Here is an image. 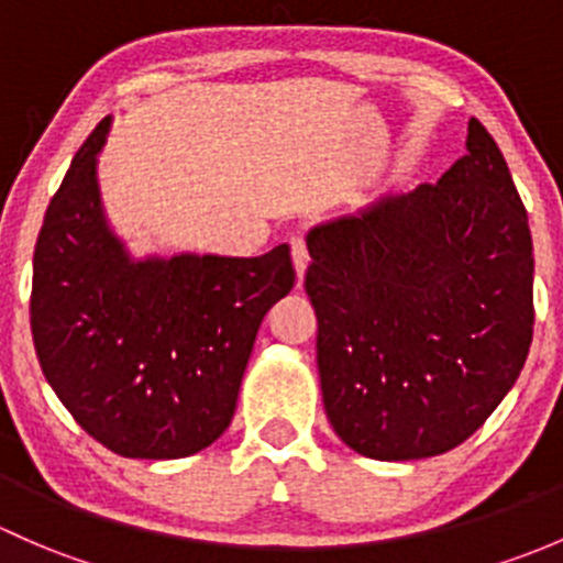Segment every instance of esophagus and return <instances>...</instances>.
<instances>
[{"mask_svg": "<svg viewBox=\"0 0 563 563\" xmlns=\"http://www.w3.org/2000/svg\"><path fill=\"white\" fill-rule=\"evenodd\" d=\"M289 246H292L295 274H298V284H300V282H303L306 268H309V249H306L303 235H292V239H289Z\"/></svg>", "mask_w": 563, "mask_h": 563, "instance_id": "obj_1", "label": "esophagus"}]
</instances>
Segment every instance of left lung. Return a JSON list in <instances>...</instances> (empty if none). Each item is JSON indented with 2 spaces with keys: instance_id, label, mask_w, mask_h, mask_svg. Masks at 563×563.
I'll return each instance as SVG.
<instances>
[{
  "instance_id": "left-lung-1",
  "label": "left lung",
  "mask_w": 563,
  "mask_h": 563,
  "mask_svg": "<svg viewBox=\"0 0 563 563\" xmlns=\"http://www.w3.org/2000/svg\"><path fill=\"white\" fill-rule=\"evenodd\" d=\"M322 404L341 442L417 461L466 442L520 376L534 333L526 208L496 141L468 121L439 178L311 228Z\"/></svg>"
}]
</instances>
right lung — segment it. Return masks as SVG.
<instances>
[{"mask_svg": "<svg viewBox=\"0 0 563 563\" xmlns=\"http://www.w3.org/2000/svg\"><path fill=\"white\" fill-rule=\"evenodd\" d=\"M97 124L45 211L34 246L32 339L80 428L115 455L170 461L228 431L263 317L292 289L289 246L263 257L135 260L97 184Z\"/></svg>", "mask_w": 563, "mask_h": 563, "instance_id": "right-lung-1", "label": "right lung"}]
</instances>
